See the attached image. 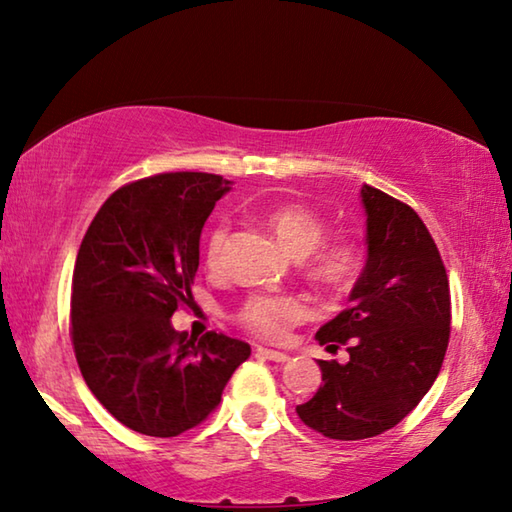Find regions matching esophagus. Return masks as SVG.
<instances>
[{"label":"esophagus","instance_id":"esophagus-1","mask_svg":"<svg viewBox=\"0 0 512 512\" xmlns=\"http://www.w3.org/2000/svg\"><path fill=\"white\" fill-rule=\"evenodd\" d=\"M258 356H263L267 360H274V363H286V360H290L288 354H283V351H276V349H267V347H258Z\"/></svg>","mask_w":512,"mask_h":512}]
</instances>
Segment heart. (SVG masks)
Instances as JSON below:
<instances>
[{"mask_svg":"<svg viewBox=\"0 0 512 512\" xmlns=\"http://www.w3.org/2000/svg\"><path fill=\"white\" fill-rule=\"evenodd\" d=\"M265 224L295 258H306V276L322 290L338 292L354 283L360 270V249L351 240L326 238V224L311 208L281 204L265 213ZM229 236L226 222L215 224L206 238V263H222L224 242ZM311 315L306 301L297 295H254L240 308L238 320L245 329L267 340H283L292 326Z\"/></svg>","mask_w":512,"mask_h":512,"instance_id":"obj_1","label":"heart"}]
</instances>
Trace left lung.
<instances>
[{"instance_id":"8db88e82","label":"left lung","mask_w":512,"mask_h":512,"mask_svg":"<svg viewBox=\"0 0 512 512\" xmlns=\"http://www.w3.org/2000/svg\"><path fill=\"white\" fill-rule=\"evenodd\" d=\"M367 261L347 311L317 331V342L349 360H320L322 385L297 406L301 422L331 440H365L392 429L420 404L445 360L451 299L445 265L429 229L404 201L360 188Z\"/></svg>"}]
</instances>
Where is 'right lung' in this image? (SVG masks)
I'll list each match as a JSON object with an SVG mask.
<instances>
[{
    "label": "right lung",
    "mask_w": 512,
    "mask_h": 512,
    "mask_svg": "<svg viewBox=\"0 0 512 512\" xmlns=\"http://www.w3.org/2000/svg\"><path fill=\"white\" fill-rule=\"evenodd\" d=\"M231 181L172 172L115 190L90 222L72 276V345L117 422L174 438L211 415L251 354L224 333L197 340L170 317L192 301L201 229Z\"/></svg>",
    "instance_id": "right-lung-1"
}]
</instances>
